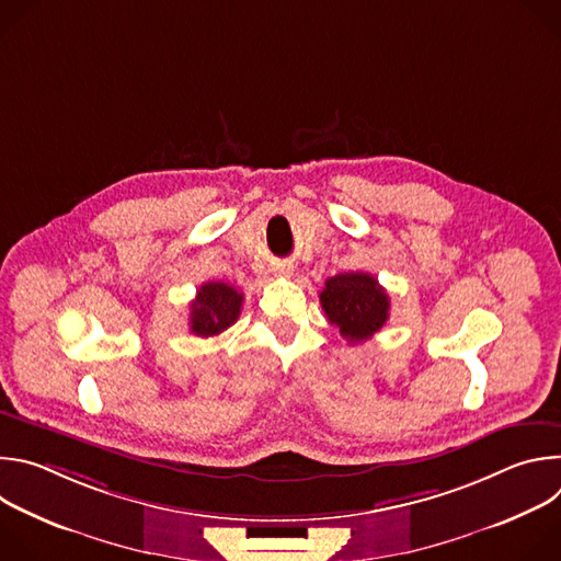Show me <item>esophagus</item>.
I'll return each instance as SVG.
<instances>
[{
  "label": "esophagus",
  "instance_id": "1",
  "mask_svg": "<svg viewBox=\"0 0 561 561\" xmlns=\"http://www.w3.org/2000/svg\"><path fill=\"white\" fill-rule=\"evenodd\" d=\"M275 275H279V277H290V275H293V266L279 264V266L275 268Z\"/></svg>",
  "mask_w": 561,
  "mask_h": 561
}]
</instances>
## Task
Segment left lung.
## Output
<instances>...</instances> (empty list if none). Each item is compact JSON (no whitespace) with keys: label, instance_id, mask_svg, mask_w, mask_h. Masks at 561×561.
Listing matches in <instances>:
<instances>
[{"label":"left lung","instance_id":"1","mask_svg":"<svg viewBox=\"0 0 561 561\" xmlns=\"http://www.w3.org/2000/svg\"><path fill=\"white\" fill-rule=\"evenodd\" d=\"M319 301L329 322L351 344L373 337L388 319L390 299L379 282L368 273H340L327 279Z\"/></svg>","mask_w":561,"mask_h":561}]
</instances>
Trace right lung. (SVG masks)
Segmentation results:
<instances>
[{"mask_svg":"<svg viewBox=\"0 0 561 561\" xmlns=\"http://www.w3.org/2000/svg\"><path fill=\"white\" fill-rule=\"evenodd\" d=\"M244 295L224 282H206L191 301V333L197 337H213L237 322L242 312Z\"/></svg>","mask_w":561,"mask_h":561,"instance_id":"right-lung-1","label":"right lung"}]
</instances>
